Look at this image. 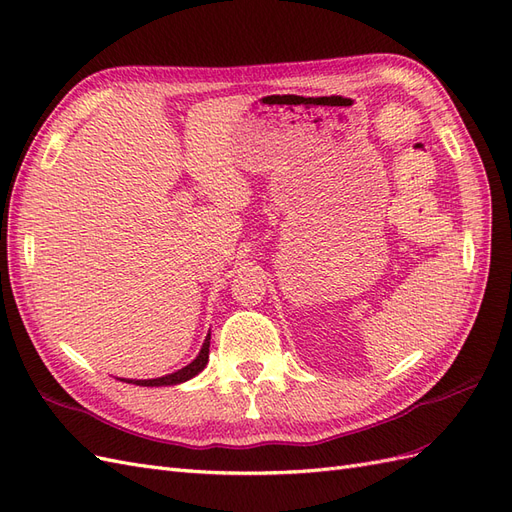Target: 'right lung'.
<instances>
[{"label": "right lung", "mask_w": 512, "mask_h": 512, "mask_svg": "<svg viewBox=\"0 0 512 512\" xmlns=\"http://www.w3.org/2000/svg\"><path fill=\"white\" fill-rule=\"evenodd\" d=\"M209 339H211V333L205 337L203 348H200L196 359L190 365H185V367L173 371V374L162 376V378H151V380H128V378H121V380L123 382H132L136 386H173V384H181L185 380H190V378L198 376L200 371L205 369V365L209 363Z\"/></svg>", "instance_id": "obj_1"}]
</instances>
